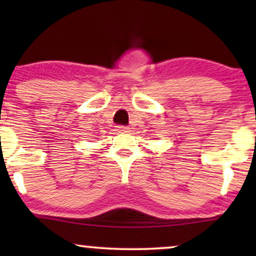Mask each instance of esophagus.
<instances>
[{
	"label": "esophagus",
	"instance_id": "esophagus-1",
	"mask_svg": "<svg viewBox=\"0 0 256 256\" xmlns=\"http://www.w3.org/2000/svg\"><path fill=\"white\" fill-rule=\"evenodd\" d=\"M115 130L118 132H130V128L127 127V126H116V127H115Z\"/></svg>",
	"mask_w": 256,
	"mask_h": 256
}]
</instances>
